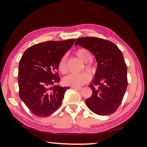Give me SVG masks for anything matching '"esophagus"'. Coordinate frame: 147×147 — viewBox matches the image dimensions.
<instances>
[{
  "instance_id": "obj_1",
  "label": "esophagus",
  "mask_w": 147,
  "mask_h": 147,
  "mask_svg": "<svg viewBox=\"0 0 147 147\" xmlns=\"http://www.w3.org/2000/svg\"><path fill=\"white\" fill-rule=\"evenodd\" d=\"M71 88H74V89H76L78 90H81L82 89V88H81V87H76V86H72Z\"/></svg>"
}]
</instances>
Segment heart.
Returning <instances> with one entry per match:
<instances>
[{
    "mask_svg": "<svg viewBox=\"0 0 147 147\" xmlns=\"http://www.w3.org/2000/svg\"><path fill=\"white\" fill-rule=\"evenodd\" d=\"M76 54L80 59L85 62V68L86 70H88L92 74L95 73L96 68L95 65L91 61H90L92 58V54L89 50L86 49L85 48H79L76 51ZM58 68H59V71L61 74H65L67 73L68 66L67 55L62 56L59 62V64H58ZM90 79H91V76H90V74L87 71H84L77 74H69L64 78L63 82L66 85L79 87V86H83L85 84L88 83Z\"/></svg>",
    "mask_w": 147,
    "mask_h": 147,
    "instance_id": "b5f03b06",
    "label": "heart"
}]
</instances>
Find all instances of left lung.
Wrapping results in <instances>:
<instances>
[{
  "label": "left lung",
  "mask_w": 147,
  "mask_h": 147,
  "mask_svg": "<svg viewBox=\"0 0 147 147\" xmlns=\"http://www.w3.org/2000/svg\"><path fill=\"white\" fill-rule=\"evenodd\" d=\"M89 50L98 63L91 97L86 100L90 110L100 116L115 112L123 99L128 85L127 66L122 51L112 42L94 37L79 38L75 45Z\"/></svg>",
  "instance_id": "left-lung-1"
}]
</instances>
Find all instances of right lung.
I'll list each match as a JSON object with an SVG mask.
<instances>
[{"instance_id":"add662e5","label":"right lung","mask_w":147,"mask_h":147,"mask_svg":"<svg viewBox=\"0 0 147 147\" xmlns=\"http://www.w3.org/2000/svg\"><path fill=\"white\" fill-rule=\"evenodd\" d=\"M75 41H45L24 52L19 65V97L34 115L47 117L61 106L69 87L55 85L60 81L58 64Z\"/></svg>"}]
</instances>
